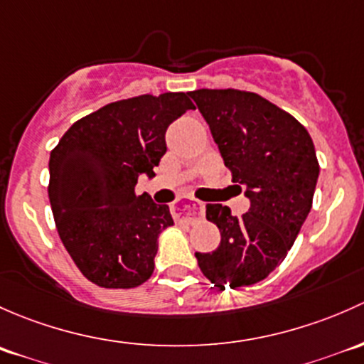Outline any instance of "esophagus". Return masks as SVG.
<instances>
[{
  "label": "esophagus",
  "instance_id": "obj_1",
  "mask_svg": "<svg viewBox=\"0 0 364 364\" xmlns=\"http://www.w3.org/2000/svg\"><path fill=\"white\" fill-rule=\"evenodd\" d=\"M173 212V217L177 220H183L187 224H193L196 220L203 219V205L196 200H189V201H182V203L175 205L171 208Z\"/></svg>",
  "mask_w": 364,
  "mask_h": 364
}]
</instances>
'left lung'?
Here are the masks:
<instances>
[{"instance_id":"8db88e82","label":"left lung","mask_w":364,"mask_h":364,"mask_svg":"<svg viewBox=\"0 0 364 364\" xmlns=\"http://www.w3.org/2000/svg\"><path fill=\"white\" fill-rule=\"evenodd\" d=\"M212 131L233 182L245 187L242 217L219 203L207 219L220 231L212 252H196L203 275L220 291L266 279L293 247L319 178L316 147L305 126L256 92L198 89L189 92ZM238 186V187H240Z\"/></svg>"}]
</instances>
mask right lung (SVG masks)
<instances>
[{"mask_svg": "<svg viewBox=\"0 0 364 364\" xmlns=\"http://www.w3.org/2000/svg\"><path fill=\"white\" fill-rule=\"evenodd\" d=\"M194 110L189 92L121 100L85 115L50 152L48 200L55 228L82 275L107 289H129L151 279L157 238L173 224L134 186L166 152L168 126Z\"/></svg>", "mask_w": 364, "mask_h": 364, "instance_id": "1", "label": "right lung"}]
</instances>
